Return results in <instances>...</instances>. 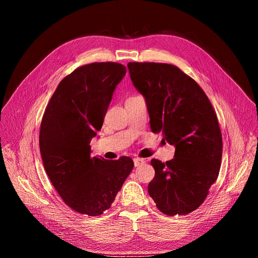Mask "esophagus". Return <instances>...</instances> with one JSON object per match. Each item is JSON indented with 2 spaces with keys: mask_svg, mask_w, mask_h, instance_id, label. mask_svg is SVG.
Segmentation results:
<instances>
[{
  "mask_svg": "<svg viewBox=\"0 0 258 258\" xmlns=\"http://www.w3.org/2000/svg\"><path fill=\"white\" fill-rule=\"evenodd\" d=\"M145 163H146V160H145V159H141V157H135V159H134V165H135V167H138V166L143 165V164H145Z\"/></svg>",
  "mask_w": 258,
  "mask_h": 258,
  "instance_id": "esophagus-1",
  "label": "esophagus"
}]
</instances>
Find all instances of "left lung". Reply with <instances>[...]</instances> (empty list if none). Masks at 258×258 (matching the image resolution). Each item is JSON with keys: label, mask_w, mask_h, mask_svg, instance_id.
Returning <instances> with one entry per match:
<instances>
[{"label": "left lung", "mask_w": 258, "mask_h": 258, "mask_svg": "<svg viewBox=\"0 0 258 258\" xmlns=\"http://www.w3.org/2000/svg\"><path fill=\"white\" fill-rule=\"evenodd\" d=\"M131 79L146 98L152 133H162L176 147L171 161L153 159L148 192L164 214L196 210L218 179L222 133L209 98L197 82L176 65L130 62Z\"/></svg>", "instance_id": "obj_1"}]
</instances>
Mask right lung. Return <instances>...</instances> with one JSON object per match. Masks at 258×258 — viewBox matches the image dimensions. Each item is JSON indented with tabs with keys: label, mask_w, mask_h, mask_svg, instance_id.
<instances>
[{
	"label": "right lung",
	"mask_w": 258,
	"mask_h": 258,
	"mask_svg": "<svg viewBox=\"0 0 258 258\" xmlns=\"http://www.w3.org/2000/svg\"><path fill=\"white\" fill-rule=\"evenodd\" d=\"M125 74L115 62L80 66L61 80L41 119L39 150L48 178L71 209L89 217L109 209L134 167L128 156L108 161L90 155L91 140Z\"/></svg>",
	"instance_id": "1"
}]
</instances>
